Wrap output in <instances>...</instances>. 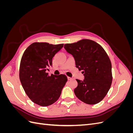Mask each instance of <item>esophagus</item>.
<instances>
[{
  "instance_id": "34e87169",
  "label": "esophagus",
  "mask_w": 133,
  "mask_h": 133,
  "mask_svg": "<svg viewBox=\"0 0 133 133\" xmlns=\"http://www.w3.org/2000/svg\"><path fill=\"white\" fill-rule=\"evenodd\" d=\"M68 80H70L72 79V78H70V77H69V76H68Z\"/></svg>"
}]
</instances>
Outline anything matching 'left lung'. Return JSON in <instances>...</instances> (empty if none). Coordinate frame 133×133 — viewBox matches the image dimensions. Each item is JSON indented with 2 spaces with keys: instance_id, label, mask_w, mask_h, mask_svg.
Here are the masks:
<instances>
[{
  "instance_id": "8db88e82",
  "label": "left lung",
  "mask_w": 133,
  "mask_h": 133,
  "mask_svg": "<svg viewBox=\"0 0 133 133\" xmlns=\"http://www.w3.org/2000/svg\"><path fill=\"white\" fill-rule=\"evenodd\" d=\"M64 47L73 55L76 67L84 76L83 80L76 79L78 86L74 90L76 97L90 105L102 101L112 83L111 63L105 51L89 39L66 44Z\"/></svg>"
}]
</instances>
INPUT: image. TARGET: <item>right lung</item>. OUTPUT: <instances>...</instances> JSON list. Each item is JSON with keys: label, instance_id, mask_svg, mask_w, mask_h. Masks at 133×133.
I'll use <instances>...</instances> for the list:
<instances>
[{"label": "right lung", "instance_id": "1", "mask_svg": "<svg viewBox=\"0 0 133 133\" xmlns=\"http://www.w3.org/2000/svg\"><path fill=\"white\" fill-rule=\"evenodd\" d=\"M63 45L34 43L22 56L20 80L28 97L40 106L47 107L57 101L68 80L64 74L49 76L46 73L47 68L52 65V59Z\"/></svg>", "mask_w": 133, "mask_h": 133}]
</instances>
